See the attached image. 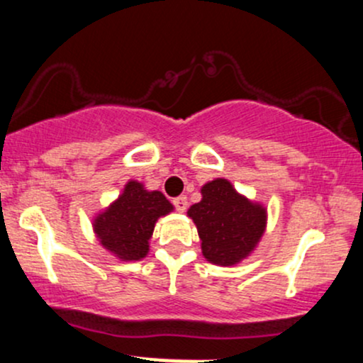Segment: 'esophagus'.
Instances as JSON below:
<instances>
[{
	"instance_id": "1",
	"label": "esophagus",
	"mask_w": 363,
	"mask_h": 363,
	"mask_svg": "<svg viewBox=\"0 0 363 363\" xmlns=\"http://www.w3.org/2000/svg\"><path fill=\"white\" fill-rule=\"evenodd\" d=\"M174 206H176L177 211H186L187 210V198L186 196H179V198H174Z\"/></svg>"
}]
</instances>
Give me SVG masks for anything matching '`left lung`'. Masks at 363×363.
Returning a JSON list of instances; mask_svg holds the SVG:
<instances>
[{
	"label": "left lung",
	"mask_w": 363,
	"mask_h": 363,
	"mask_svg": "<svg viewBox=\"0 0 363 363\" xmlns=\"http://www.w3.org/2000/svg\"><path fill=\"white\" fill-rule=\"evenodd\" d=\"M187 216L198 228L203 256L216 266H234L251 256L268 222L266 208L237 193L223 177L201 187V201L187 210Z\"/></svg>",
	"instance_id": "1"
}]
</instances>
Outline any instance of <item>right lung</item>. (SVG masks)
<instances>
[{"label":"right lung","mask_w":363,"mask_h":363,"mask_svg":"<svg viewBox=\"0 0 363 363\" xmlns=\"http://www.w3.org/2000/svg\"><path fill=\"white\" fill-rule=\"evenodd\" d=\"M174 211L160 191H148L138 181H128L123 193L94 216L95 237L104 249L121 261L147 257L157 220Z\"/></svg>","instance_id":"right-lung-1"}]
</instances>
